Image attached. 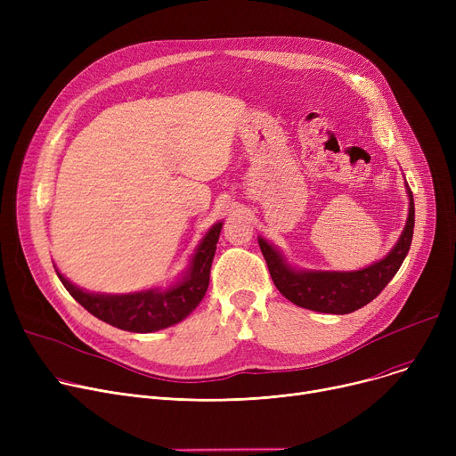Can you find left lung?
Listing matches in <instances>:
<instances>
[{"label":"left lung","mask_w":456,"mask_h":456,"mask_svg":"<svg viewBox=\"0 0 456 456\" xmlns=\"http://www.w3.org/2000/svg\"><path fill=\"white\" fill-rule=\"evenodd\" d=\"M411 194L409 222L395 248L387 258L358 272H296L277 249L258 238V246L266 258V265L277 290L297 306L327 314H349L373 301L401 268L411 249L414 234V198Z\"/></svg>","instance_id":"8db88e82"}]
</instances>
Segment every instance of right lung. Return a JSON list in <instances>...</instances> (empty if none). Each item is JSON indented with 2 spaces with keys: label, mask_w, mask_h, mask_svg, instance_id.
<instances>
[{
  "label": "right lung",
  "mask_w": 456,
  "mask_h": 456,
  "mask_svg": "<svg viewBox=\"0 0 456 456\" xmlns=\"http://www.w3.org/2000/svg\"><path fill=\"white\" fill-rule=\"evenodd\" d=\"M220 231L222 222L216 224L203 238L194 262H191L190 273L184 277V281L167 292L95 296L76 289L62 275H59V279L71 297L83 305L92 316L100 318L105 323L131 332H153L166 329L184 320L205 297Z\"/></svg>",
  "instance_id": "obj_1"
}]
</instances>
